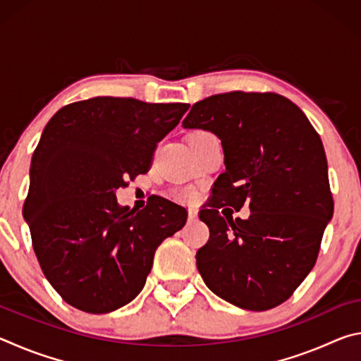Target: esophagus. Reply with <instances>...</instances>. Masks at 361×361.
<instances>
[{
	"mask_svg": "<svg viewBox=\"0 0 361 361\" xmlns=\"http://www.w3.org/2000/svg\"><path fill=\"white\" fill-rule=\"evenodd\" d=\"M188 219L189 221H194V219H197V210H189V213H188Z\"/></svg>",
	"mask_w": 361,
	"mask_h": 361,
	"instance_id": "34e87169",
	"label": "esophagus"
}]
</instances>
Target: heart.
Listing matches in <instances>:
<instances>
[{"label": "heart", "mask_w": 361, "mask_h": 361, "mask_svg": "<svg viewBox=\"0 0 361 361\" xmlns=\"http://www.w3.org/2000/svg\"><path fill=\"white\" fill-rule=\"evenodd\" d=\"M204 133H207V132H195V133H192V135H204ZM181 195H183V199L189 200V202H191V200H194L195 197H197V192L192 191V189H185V191L181 192Z\"/></svg>", "instance_id": "b5f03b06"}]
</instances>
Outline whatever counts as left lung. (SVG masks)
Segmentation results:
<instances>
[{"mask_svg":"<svg viewBox=\"0 0 361 361\" xmlns=\"http://www.w3.org/2000/svg\"><path fill=\"white\" fill-rule=\"evenodd\" d=\"M183 127L213 132L224 152L226 170L199 213L210 229L195 253L200 276L237 307H276L312 271L333 218L319 133L285 97L240 90L194 103ZM243 203L250 218L232 220L231 209Z\"/></svg>","mask_w":361,"mask_h":361,"instance_id":"1","label":"left lung"}]
</instances>
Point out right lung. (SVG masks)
<instances>
[{
  "mask_svg": "<svg viewBox=\"0 0 361 361\" xmlns=\"http://www.w3.org/2000/svg\"><path fill=\"white\" fill-rule=\"evenodd\" d=\"M188 108L95 97L60 108L42 130L23 218L42 272L73 307L108 314L129 304L157 247L185 226V207L151 195L143 210H129L116 191L148 172Z\"/></svg>",
  "mask_w": 361,
  "mask_h": 361,
  "instance_id": "right-lung-1",
  "label": "right lung"
}]
</instances>
